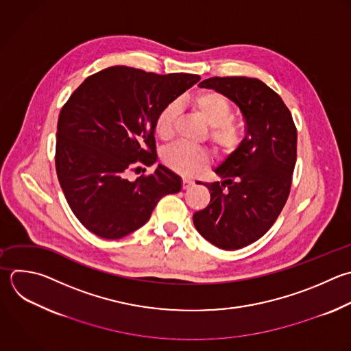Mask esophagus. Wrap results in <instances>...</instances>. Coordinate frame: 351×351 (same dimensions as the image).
I'll return each mask as SVG.
<instances>
[{
  "label": "esophagus",
  "mask_w": 351,
  "mask_h": 351,
  "mask_svg": "<svg viewBox=\"0 0 351 351\" xmlns=\"http://www.w3.org/2000/svg\"><path fill=\"white\" fill-rule=\"evenodd\" d=\"M192 185H193V181H192V180H188V178H184V180H182V188H184V189H189Z\"/></svg>",
  "instance_id": "obj_1"
}]
</instances>
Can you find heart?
I'll return each mask as SVG.
<instances>
[{
	"mask_svg": "<svg viewBox=\"0 0 351 351\" xmlns=\"http://www.w3.org/2000/svg\"><path fill=\"white\" fill-rule=\"evenodd\" d=\"M191 104L206 125L211 128L208 138L214 148L221 154H230L234 151L240 143L241 133L230 121L232 106L229 101L219 93L200 92L191 100ZM176 117V104H169L159 112L155 123V132L162 140H169L173 136ZM162 159L169 169L185 177L195 176L208 162V156L204 149L182 143L171 144L165 148Z\"/></svg>",
	"mask_w": 351,
	"mask_h": 351,
	"instance_id": "heart-1",
	"label": "heart"
}]
</instances>
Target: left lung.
I'll use <instances>...</instances> for the list:
<instances>
[{
    "mask_svg": "<svg viewBox=\"0 0 351 351\" xmlns=\"http://www.w3.org/2000/svg\"><path fill=\"white\" fill-rule=\"evenodd\" d=\"M199 86L214 89L240 108L245 137L214 169L221 181L202 184L211 199L193 214V223L215 247L239 250L261 239L287 202L296 162V128L281 97L256 78L214 77Z\"/></svg>",
    "mask_w": 351,
    "mask_h": 351,
    "instance_id": "left-lung-1",
    "label": "left lung"
}]
</instances>
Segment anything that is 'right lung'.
<instances>
[{"label": "right lung", "instance_id": "1", "mask_svg": "<svg viewBox=\"0 0 351 351\" xmlns=\"http://www.w3.org/2000/svg\"><path fill=\"white\" fill-rule=\"evenodd\" d=\"M199 81L193 74L115 66L90 75L71 95L58 122L56 171L69 206L88 230L122 239L149 219L163 196L181 191V177L163 165L134 181L126 174L134 165L158 160L159 112Z\"/></svg>", "mask_w": 351, "mask_h": 351}]
</instances>
